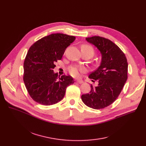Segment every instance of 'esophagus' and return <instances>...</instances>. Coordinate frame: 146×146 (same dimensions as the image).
I'll return each mask as SVG.
<instances>
[{
  "mask_svg": "<svg viewBox=\"0 0 146 146\" xmlns=\"http://www.w3.org/2000/svg\"><path fill=\"white\" fill-rule=\"evenodd\" d=\"M77 83H78V84H82L83 82H84V81H83L82 80H77Z\"/></svg>",
  "mask_w": 146,
  "mask_h": 146,
  "instance_id": "obj_1",
  "label": "esophagus"
}]
</instances>
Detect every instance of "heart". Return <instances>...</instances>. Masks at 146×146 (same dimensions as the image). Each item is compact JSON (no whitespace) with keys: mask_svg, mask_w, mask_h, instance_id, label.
<instances>
[{"mask_svg":"<svg viewBox=\"0 0 146 146\" xmlns=\"http://www.w3.org/2000/svg\"><path fill=\"white\" fill-rule=\"evenodd\" d=\"M81 50H86V51L90 52L92 54V55H93L94 53V51L92 46H90L88 44L82 45ZM85 71H86V68L84 66L74 65V66H71L69 68V73H70V74L74 77H79L81 72H84Z\"/></svg>","mask_w":146,"mask_h":146,"instance_id":"b5f03b06","label":"heart"}]
</instances>
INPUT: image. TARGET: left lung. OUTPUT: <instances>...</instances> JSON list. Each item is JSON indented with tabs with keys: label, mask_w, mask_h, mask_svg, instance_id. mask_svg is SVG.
I'll list each match as a JSON object with an SVG mask.
<instances>
[{
	"label": "left lung",
	"mask_w": 146,
	"mask_h": 146,
	"mask_svg": "<svg viewBox=\"0 0 146 146\" xmlns=\"http://www.w3.org/2000/svg\"><path fill=\"white\" fill-rule=\"evenodd\" d=\"M94 44L102 54L100 66L92 72L88 78L98 81V85L91 84V91L82 94L85 105L94 109L105 108L118 98L128 78V62L121 48L106 38L93 36L86 38Z\"/></svg>",
	"instance_id": "8db88e82"
}]
</instances>
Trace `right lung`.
Returning a JSON list of instances; mask_svg holds the SVG:
<instances>
[{
    "label": "right lung",
    "instance_id": "1",
    "mask_svg": "<svg viewBox=\"0 0 146 146\" xmlns=\"http://www.w3.org/2000/svg\"><path fill=\"white\" fill-rule=\"evenodd\" d=\"M75 39V37L66 34H52L30 47L24 62L23 80L35 102L45 106L56 104L64 98L66 87L74 84L70 75L59 77L53 69Z\"/></svg>",
    "mask_w": 146,
    "mask_h": 146
}]
</instances>
